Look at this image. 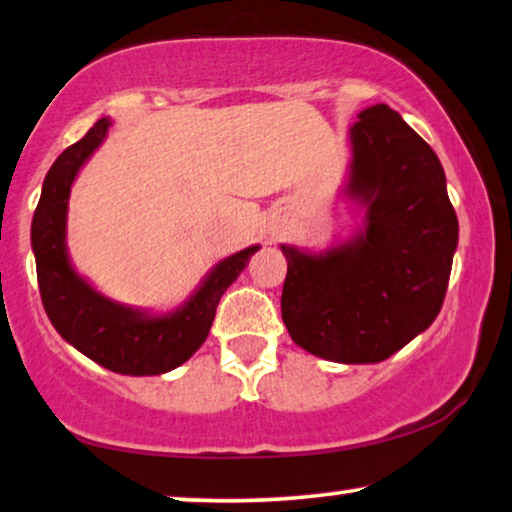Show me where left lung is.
Segmentation results:
<instances>
[{"label":"left lung","mask_w":512,"mask_h":512,"mask_svg":"<svg viewBox=\"0 0 512 512\" xmlns=\"http://www.w3.org/2000/svg\"><path fill=\"white\" fill-rule=\"evenodd\" d=\"M342 195L363 225L326 250L282 243V322L305 352L335 363H379L423 333L444 303L457 216L437 154L384 103L349 128Z\"/></svg>","instance_id":"1"}]
</instances>
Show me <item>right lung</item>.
Wrapping results in <instances>:
<instances>
[{"mask_svg": "<svg viewBox=\"0 0 512 512\" xmlns=\"http://www.w3.org/2000/svg\"><path fill=\"white\" fill-rule=\"evenodd\" d=\"M110 126L108 117L98 119L80 142L59 154L45 174L32 220L38 289L57 333L91 361L119 375H163L202 347L220 296L239 278L259 246L220 259L179 308L163 315L117 303L91 287L68 257V197L82 165L101 147Z\"/></svg>", "mask_w": 512, "mask_h": 512, "instance_id": "obj_1", "label": "right lung"}]
</instances>
